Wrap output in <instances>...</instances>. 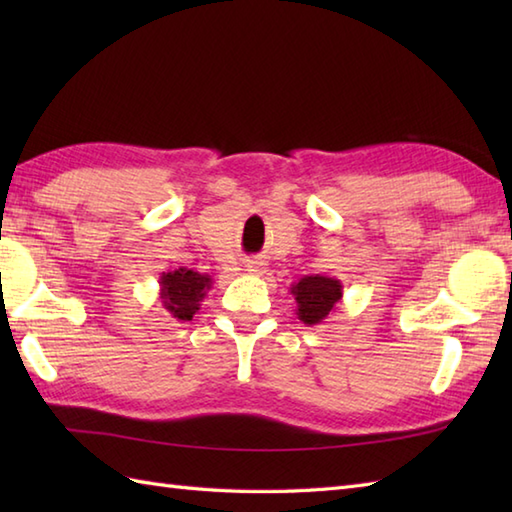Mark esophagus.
Masks as SVG:
<instances>
[{"mask_svg":"<svg viewBox=\"0 0 512 512\" xmlns=\"http://www.w3.org/2000/svg\"><path fill=\"white\" fill-rule=\"evenodd\" d=\"M244 268L248 270L250 275H262L264 273V264L257 262V259H248V262L244 264Z\"/></svg>","mask_w":512,"mask_h":512,"instance_id":"obj_1","label":"esophagus"}]
</instances>
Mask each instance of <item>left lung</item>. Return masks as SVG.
Listing matches in <instances>:
<instances>
[{
	"instance_id": "obj_1",
	"label": "left lung",
	"mask_w": 512,
	"mask_h": 512,
	"mask_svg": "<svg viewBox=\"0 0 512 512\" xmlns=\"http://www.w3.org/2000/svg\"><path fill=\"white\" fill-rule=\"evenodd\" d=\"M290 295L297 301V319L306 325H319L341 303L343 284L328 275H306L290 286Z\"/></svg>"
}]
</instances>
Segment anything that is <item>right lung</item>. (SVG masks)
I'll use <instances>...</instances> for the list:
<instances>
[{
    "label": "right lung",
    "instance_id": "obj_1",
    "mask_svg": "<svg viewBox=\"0 0 512 512\" xmlns=\"http://www.w3.org/2000/svg\"><path fill=\"white\" fill-rule=\"evenodd\" d=\"M160 301L173 319L178 321H191L193 314L200 310L206 292L211 290L213 279L211 275L198 273L191 268H171L162 273L160 279Z\"/></svg>",
    "mask_w": 512,
    "mask_h": 512
}]
</instances>
